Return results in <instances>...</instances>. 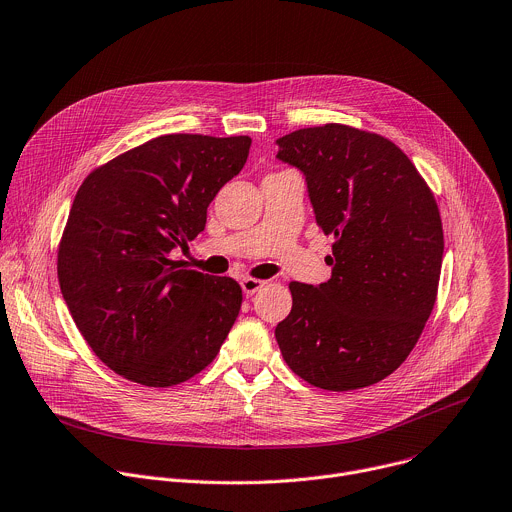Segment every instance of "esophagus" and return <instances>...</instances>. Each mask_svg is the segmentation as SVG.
<instances>
[{
  "label": "esophagus",
  "instance_id": "obj_1",
  "mask_svg": "<svg viewBox=\"0 0 512 512\" xmlns=\"http://www.w3.org/2000/svg\"><path fill=\"white\" fill-rule=\"evenodd\" d=\"M263 285H265V281L255 279V277H245V279H241V287H243V293H245V295L257 293Z\"/></svg>",
  "mask_w": 512,
  "mask_h": 512
}]
</instances>
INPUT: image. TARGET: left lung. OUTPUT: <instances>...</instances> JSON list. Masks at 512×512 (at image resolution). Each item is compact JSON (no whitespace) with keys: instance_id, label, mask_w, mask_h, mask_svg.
Masks as SVG:
<instances>
[{"instance_id":"left-lung-1","label":"left lung","mask_w":512,"mask_h":512,"mask_svg":"<svg viewBox=\"0 0 512 512\" xmlns=\"http://www.w3.org/2000/svg\"><path fill=\"white\" fill-rule=\"evenodd\" d=\"M299 168L315 221L333 235L331 277L291 281V313L275 327L287 366L315 388L348 392L390 376L432 313L444 235L438 205L388 138L346 124L277 140Z\"/></svg>"}]
</instances>
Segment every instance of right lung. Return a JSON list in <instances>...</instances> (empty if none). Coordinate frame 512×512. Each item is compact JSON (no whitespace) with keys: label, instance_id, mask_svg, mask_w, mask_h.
<instances>
[{"label":"right lung","instance_id":"obj_1","mask_svg":"<svg viewBox=\"0 0 512 512\" xmlns=\"http://www.w3.org/2000/svg\"><path fill=\"white\" fill-rule=\"evenodd\" d=\"M249 136L164 134L84 179L58 249V281L92 352L118 376L168 388L219 354L243 301L239 283L181 269L207 207L241 173Z\"/></svg>","mask_w":512,"mask_h":512}]
</instances>
